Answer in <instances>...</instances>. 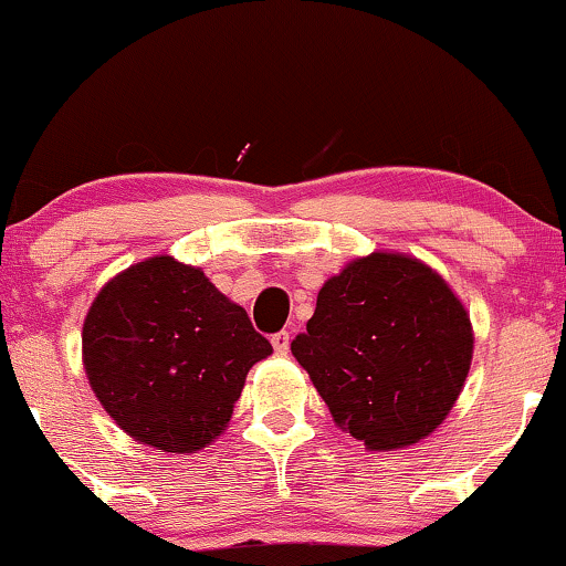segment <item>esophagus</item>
<instances>
[{
	"label": "esophagus",
	"mask_w": 566,
	"mask_h": 566,
	"mask_svg": "<svg viewBox=\"0 0 566 566\" xmlns=\"http://www.w3.org/2000/svg\"><path fill=\"white\" fill-rule=\"evenodd\" d=\"M270 343H273L277 355H285V353H289V345H291V335L285 329L283 332H275V335L270 337Z\"/></svg>",
	"instance_id": "esophagus-1"
}]
</instances>
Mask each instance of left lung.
I'll use <instances>...</instances> for the list:
<instances>
[{
	"label": "left lung",
	"mask_w": 566,
	"mask_h": 566,
	"mask_svg": "<svg viewBox=\"0 0 566 566\" xmlns=\"http://www.w3.org/2000/svg\"><path fill=\"white\" fill-rule=\"evenodd\" d=\"M291 353L335 422L370 451L430 436L467 381V308L424 262L374 252L322 285Z\"/></svg>",
	"instance_id": "obj_1"
}]
</instances>
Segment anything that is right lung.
<instances>
[{
	"label": "right lung",
	"mask_w": 566,
	"mask_h": 566,
	"mask_svg": "<svg viewBox=\"0 0 566 566\" xmlns=\"http://www.w3.org/2000/svg\"><path fill=\"white\" fill-rule=\"evenodd\" d=\"M273 345L242 306L169 254L115 275L82 327L90 386L120 430L165 453H192L229 424L244 378Z\"/></svg>",
	"instance_id": "add662e5"
}]
</instances>
